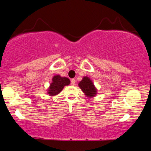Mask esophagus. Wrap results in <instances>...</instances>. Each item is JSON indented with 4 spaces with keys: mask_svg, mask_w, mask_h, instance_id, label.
Segmentation results:
<instances>
[{
    "mask_svg": "<svg viewBox=\"0 0 151 151\" xmlns=\"http://www.w3.org/2000/svg\"><path fill=\"white\" fill-rule=\"evenodd\" d=\"M75 84H76V80L74 79H71V85H73V86H74L75 85Z\"/></svg>",
    "mask_w": 151,
    "mask_h": 151,
    "instance_id": "esophagus-1",
    "label": "esophagus"
}]
</instances>
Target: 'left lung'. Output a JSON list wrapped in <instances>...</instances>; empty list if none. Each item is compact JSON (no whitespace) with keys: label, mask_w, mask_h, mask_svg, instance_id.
Returning a JSON list of instances; mask_svg holds the SVG:
<instances>
[{"label":"left lung","mask_w":151,"mask_h":151,"mask_svg":"<svg viewBox=\"0 0 151 151\" xmlns=\"http://www.w3.org/2000/svg\"><path fill=\"white\" fill-rule=\"evenodd\" d=\"M78 86L88 98H93L97 94V88L93 83L92 80L88 77H84L79 82Z\"/></svg>","instance_id":"8db88e82"}]
</instances>
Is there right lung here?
<instances>
[{
    "label": "right lung",
    "mask_w": 151,
    "mask_h": 151,
    "mask_svg": "<svg viewBox=\"0 0 151 151\" xmlns=\"http://www.w3.org/2000/svg\"><path fill=\"white\" fill-rule=\"evenodd\" d=\"M69 84L70 80L69 78L55 75L52 78V82L50 84L47 93L50 96H55L62 91L64 86L69 85Z\"/></svg>",
    "instance_id": "add662e5"
}]
</instances>
